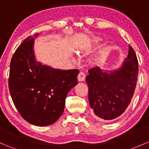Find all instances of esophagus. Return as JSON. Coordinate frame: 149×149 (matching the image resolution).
<instances>
[{"label":"esophagus","mask_w":149,"mask_h":149,"mask_svg":"<svg viewBox=\"0 0 149 149\" xmlns=\"http://www.w3.org/2000/svg\"><path fill=\"white\" fill-rule=\"evenodd\" d=\"M85 78V73L83 71H80L79 74H78V79L79 81H83Z\"/></svg>","instance_id":"1"}]
</instances>
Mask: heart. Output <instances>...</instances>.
<instances>
[{
  "instance_id": "heart-1",
  "label": "heart",
  "mask_w": 149,
  "mask_h": 149,
  "mask_svg": "<svg viewBox=\"0 0 149 149\" xmlns=\"http://www.w3.org/2000/svg\"><path fill=\"white\" fill-rule=\"evenodd\" d=\"M96 41H98V40H96Z\"/></svg>"
}]
</instances>
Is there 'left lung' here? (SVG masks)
<instances>
[{
    "mask_svg": "<svg viewBox=\"0 0 149 149\" xmlns=\"http://www.w3.org/2000/svg\"><path fill=\"white\" fill-rule=\"evenodd\" d=\"M88 73L85 80L95 117L110 120L122 115L130 104L139 73L137 57L132 47L129 45L127 59L119 70L108 73L96 66Z\"/></svg>",
    "mask_w": 149,
    "mask_h": 149,
    "instance_id": "obj_1",
    "label": "left lung"
}]
</instances>
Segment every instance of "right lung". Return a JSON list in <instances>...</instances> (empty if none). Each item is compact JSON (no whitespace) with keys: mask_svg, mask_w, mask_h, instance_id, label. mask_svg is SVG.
<instances>
[{"mask_svg":"<svg viewBox=\"0 0 149 149\" xmlns=\"http://www.w3.org/2000/svg\"><path fill=\"white\" fill-rule=\"evenodd\" d=\"M33 46V38L29 36L13 54L9 90L17 110L25 120L35 125H49L64 112L66 95L78 83L79 71L54 69L37 62Z\"/></svg>","mask_w":149,"mask_h":149,"instance_id":"right-lung-1","label":"right lung"}]
</instances>
